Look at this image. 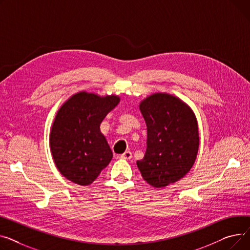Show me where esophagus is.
<instances>
[{
	"mask_svg": "<svg viewBox=\"0 0 250 250\" xmlns=\"http://www.w3.org/2000/svg\"><path fill=\"white\" fill-rule=\"evenodd\" d=\"M120 157L123 159H130V158H132V152L129 150H126L123 154L120 155Z\"/></svg>",
	"mask_w": 250,
	"mask_h": 250,
	"instance_id": "obj_1",
	"label": "esophagus"
}]
</instances>
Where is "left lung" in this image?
Instances as JSON below:
<instances>
[{"label":"left lung","instance_id":"1","mask_svg":"<svg viewBox=\"0 0 250 250\" xmlns=\"http://www.w3.org/2000/svg\"><path fill=\"white\" fill-rule=\"evenodd\" d=\"M147 126L145 155L137 160L144 181L155 188L178 182L192 168L199 149L196 117L184 102L154 94L140 104Z\"/></svg>","mask_w":250,"mask_h":250}]
</instances>
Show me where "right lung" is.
I'll return each mask as SVG.
<instances>
[{
    "label": "right lung",
    "instance_id": "1",
    "mask_svg": "<svg viewBox=\"0 0 250 250\" xmlns=\"http://www.w3.org/2000/svg\"><path fill=\"white\" fill-rule=\"evenodd\" d=\"M117 96L76 94L57 112L50 133V149L58 170L72 183L92 184L113 157L100 125L118 105Z\"/></svg>",
    "mask_w": 250,
    "mask_h": 250
}]
</instances>
